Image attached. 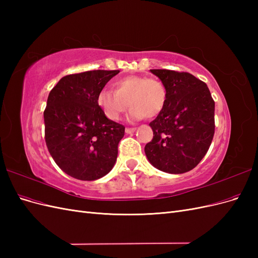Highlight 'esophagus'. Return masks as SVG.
Instances as JSON below:
<instances>
[{"label":"esophagus","instance_id":"34e87169","mask_svg":"<svg viewBox=\"0 0 258 258\" xmlns=\"http://www.w3.org/2000/svg\"><path fill=\"white\" fill-rule=\"evenodd\" d=\"M137 128H126V134H134Z\"/></svg>","mask_w":258,"mask_h":258}]
</instances>
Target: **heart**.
I'll list each match as a JSON object with an SVG mask.
<instances>
[{
  "label": "heart",
  "mask_w": 258,
  "mask_h": 258,
  "mask_svg": "<svg viewBox=\"0 0 258 258\" xmlns=\"http://www.w3.org/2000/svg\"><path fill=\"white\" fill-rule=\"evenodd\" d=\"M167 88L156 79L130 75L115 83V91L103 88L97 95V104L106 118L118 120L121 115L132 107L130 119L143 117L155 118L165 108Z\"/></svg>",
  "instance_id": "1"
}]
</instances>
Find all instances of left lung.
I'll list each match as a JSON object with an SVG mask.
<instances>
[{
	"mask_svg": "<svg viewBox=\"0 0 258 258\" xmlns=\"http://www.w3.org/2000/svg\"><path fill=\"white\" fill-rule=\"evenodd\" d=\"M165 84L167 102L150 123L153 140L145 145L152 165L163 172H188L212 143L215 103L206 83L187 72L151 70Z\"/></svg>",
	"mask_w": 258,
	"mask_h": 258,
	"instance_id": "8db88e82",
	"label": "left lung"
}]
</instances>
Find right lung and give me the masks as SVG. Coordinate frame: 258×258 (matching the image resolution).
Returning <instances> with one entry per match:
<instances>
[{
    "label": "right lung",
    "mask_w": 258,
    "mask_h": 258,
    "mask_svg": "<svg viewBox=\"0 0 258 258\" xmlns=\"http://www.w3.org/2000/svg\"><path fill=\"white\" fill-rule=\"evenodd\" d=\"M118 70L67 75L49 92L44 111L45 141L58 167L82 181H95L113 169L124 127L104 116L98 92Z\"/></svg>",
    "instance_id": "add662e5"
}]
</instances>
